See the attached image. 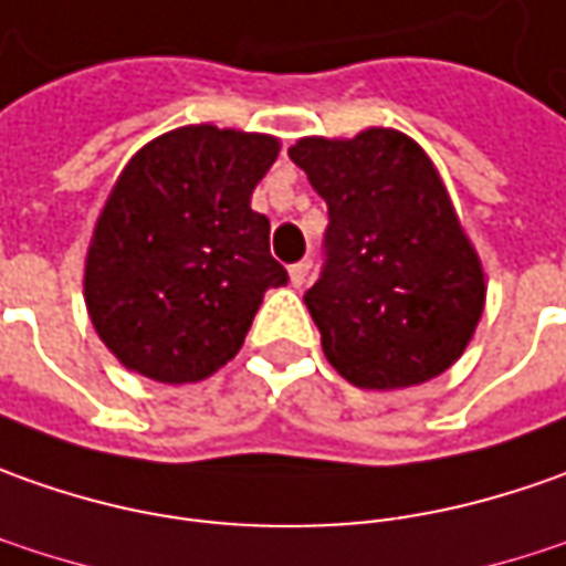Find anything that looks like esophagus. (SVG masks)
<instances>
[{
    "label": "esophagus",
    "instance_id": "esophagus-1",
    "mask_svg": "<svg viewBox=\"0 0 566 566\" xmlns=\"http://www.w3.org/2000/svg\"><path fill=\"white\" fill-rule=\"evenodd\" d=\"M287 272H291V284H294V287H303L306 279H310V272H313V260H301V263L291 265Z\"/></svg>",
    "mask_w": 566,
    "mask_h": 566
}]
</instances>
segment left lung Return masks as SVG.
Listing matches in <instances>:
<instances>
[{
  "instance_id": "obj_1",
  "label": "left lung",
  "mask_w": 566,
  "mask_h": 566,
  "mask_svg": "<svg viewBox=\"0 0 566 566\" xmlns=\"http://www.w3.org/2000/svg\"><path fill=\"white\" fill-rule=\"evenodd\" d=\"M328 206L322 272L303 303L325 360L357 388L436 379L485 303L476 253L429 156L400 130L287 149Z\"/></svg>"
}]
</instances>
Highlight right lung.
<instances>
[{
	"mask_svg": "<svg viewBox=\"0 0 566 566\" xmlns=\"http://www.w3.org/2000/svg\"><path fill=\"white\" fill-rule=\"evenodd\" d=\"M279 156L265 134L178 127L140 149L112 187L87 253L96 335L147 379L200 381L231 360L269 287V219L250 193Z\"/></svg>",
	"mask_w": 566,
	"mask_h": 566,
	"instance_id": "right-lung-1",
	"label": "right lung"
}]
</instances>
